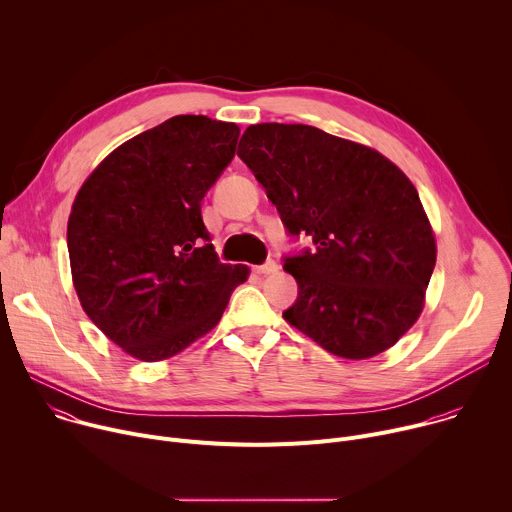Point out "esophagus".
<instances>
[{
	"mask_svg": "<svg viewBox=\"0 0 512 512\" xmlns=\"http://www.w3.org/2000/svg\"><path fill=\"white\" fill-rule=\"evenodd\" d=\"M255 271H257V273H263V275H267V273H275V271H277V263H275L273 259H269V261H265L263 265H257V267H255Z\"/></svg>",
	"mask_w": 512,
	"mask_h": 512,
	"instance_id": "obj_1",
	"label": "esophagus"
}]
</instances>
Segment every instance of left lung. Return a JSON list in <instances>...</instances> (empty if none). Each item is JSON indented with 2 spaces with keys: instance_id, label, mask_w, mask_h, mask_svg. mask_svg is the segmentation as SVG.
<instances>
[{
  "instance_id": "obj_1",
  "label": "left lung",
  "mask_w": 512,
  "mask_h": 512,
  "mask_svg": "<svg viewBox=\"0 0 512 512\" xmlns=\"http://www.w3.org/2000/svg\"><path fill=\"white\" fill-rule=\"evenodd\" d=\"M237 156L263 184L289 237L298 300L283 318L342 358H371L419 318L435 239L409 178L379 152L302 123L245 129Z\"/></svg>"
}]
</instances>
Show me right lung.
Returning <instances> with one entry per match:
<instances>
[{"mask_svg": "<svg viewBox=\"0 0 512 512\" xmlns=\"http://www.w3.org/2000/svg\"><path fill=\"white\" fill-rule=\"evenodd\" d=\"M239 127L176 115L107 156L66 229L87 316L127 354L170 358L221 320L249 269L218 261L202 198L235 158Z\"/></svg>", "mask_w": 512, "mask_h": 512, "instance_id": "right-lung-1", "label": "right lung"}]
</instances>
